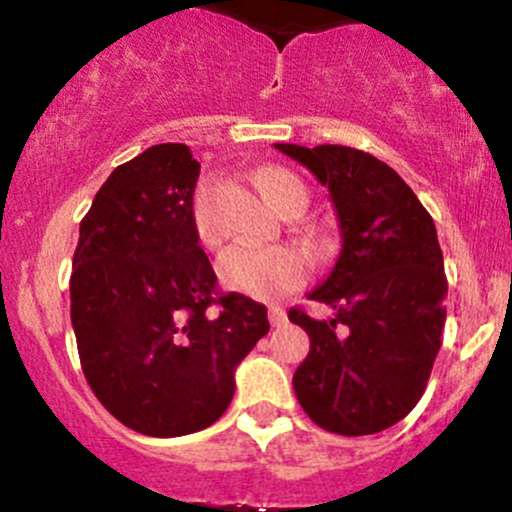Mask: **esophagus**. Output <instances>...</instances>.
<instances>
[{
    "mask_svg": "<svg viewBox=\"0 0 512 512\" xmlns=\"http://www.w3.org/2000/svg\"><path fill=\"white\" fill-rule=\"evenodd\" d=\"M267 317H270L272 327H282V324L287 322V312L282 307H275V304H272V307L267 309Z\"/></svg>",
    "mask_w": 512,
    "mask_h": 512,
    "instance_id": "34e87169",
    "label": "esophagus"
}]
</instances>
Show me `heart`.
<instances>
[{
  "mask_svg": "<svg viewBox=\"0 0 512 512\" xmlns=\"http://www.w3.org/2000/svg\"><path fill=\"white\" fill-rule=\"evenodd\" d=\"M262 188L267 200L277 210H285L292 200H307V190L294 175L285 170H267L262 175ZM215 185L210 178H203L195 185L193 193V225L200 242L213 245L220 240V225L213 210ZM309 257L302 250L289 245H235L225 247L218 257V277L220 282L232 292L247 294L255 299L280 297L282 292L299 287L309 277Z\"/></svg>",
  "mask_w": 512,
  "mask_h": 512,
  "instance_id": "1",
  "label": "heart"
}]
</instances>
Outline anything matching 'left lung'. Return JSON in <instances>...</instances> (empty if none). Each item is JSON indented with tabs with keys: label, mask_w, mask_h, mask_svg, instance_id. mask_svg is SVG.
<instances>
[{
	"label": "left lung",
	"mask_w": 512,
	"mask_h": 512,
	"mask_svg": "<svg viewBox=\"0 0 512 512\" xmlns=\"http://www.w3.org/2000/svg\"><path fill=\"white\" fill-rule=\"evenodd\" d=\"M275 146L327 185L342 227L337 265L309 294L337 314L319 322L289 309V322L309 334L294 394L324 431L379 433L418 404L441 349L448 282L436 225L401 175L371 153Z\"/></svg>",
	"instance_id": "1"
}]
</instances>
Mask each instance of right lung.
I'll list each match as a JSON object with an SVG mask.
<instances>
[{"label": "right lung", "instance_id": "add662e5", "mask_svg": "<svg viewBox=\"0 0 512 512\" xmlns=\"http://www.w3.org/2000/svg\"><path fill=\"white\" fill-rule=\"evenodd\" d=\"M198 175L183 143L118 165L74 252L71 324L86 381L108 414L156 438L218 421L235 366L270 332L265 304L218 294L193 225Z\"/></svg>", "mask_w": 512, "mask_h": 512}]
</instances>
